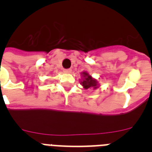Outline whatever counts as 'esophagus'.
I'll return each instance as SVG.
<instances>
[{"label": "esophagus", "instance_id": "esophagus-1", "mask_svg": "<svg viewBox=\"0 0 152 152\" xmlns=\"http://www.w3.org/2000/svg\"><path fill=\"white\" fill-rule=\"evenodd\" d=\"M64 72H65V73H71V72H72V69H71V68L64 69Z\"/></svg>", "mask_w": 152, "mask_h": 152}]
</instances>
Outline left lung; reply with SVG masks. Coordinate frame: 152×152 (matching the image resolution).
Segmentation results:
<instances>
[{
  "label": "left lung",
  "mask_w": 152,
  "mask_h": 152,
  "mask_svg": "<svg viewBox=\"0 0 152 152\" xmlns=\"http://www.w3.org/2000/svg\"><path fill=\"white\" fill-rule=\"evenodd\" d=\"M84 75V77H85V79L83 80L81 84L82 85L84 86V88L85 89H89V88H92V87H94V88H96V80L94 79H93L91 77V76L88 75V73H86V72H84L83 73Z\"/></svg>",
  "instance_id": "1"
}]
</instances>
